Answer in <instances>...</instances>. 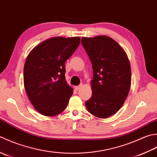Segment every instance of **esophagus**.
Returning <instances> with one entry per match:
<instances>
[{
	"label": "esophagus",
	"instance_id": "obj_1",
	"mask_svg": "<svg viewBox=\"0 0 157 157\" xmlns=\"http://www.w3.org/2000/svg\"><path fill=\"white\" fill-rule=\"evenodd\" d=\"M82 85H78V86H76L75 87V89L76 91H78V90H79V89H81V87H82Z\"/></svg>",
	"mask_w": 157,
	"mask_h": 157
}]
</instances>
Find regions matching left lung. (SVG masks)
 I'll return each instance as SVG.
<instances>
[{
  "label": "left lung",
  "instance_id": "1",
  "mask_svg": "<svg viewBox=\"0 0 157 157\" xmlns=\"http://www.w3.org/2000/svg\"><path fill=\"white\" fill-rule=\"evenodd\" d=\"M90 59L93 72L92 95L85 102L95 117L105 119L122 106L129 94L132 74L126 53L116 41L106 36L81 38Z\"/></svg>",
  "mask_w": 157,
  "mask_h": 157
}]
</instances>
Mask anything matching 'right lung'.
<instances>
[{
    "mask_svg": "<svg viewBox=\"0 0 157 157\" xmlns=\"http://www.w3.org/2000/svg\"><path fill=\"white\" fill-rule=\"evenodd\" d=\"M80 38L54 37L35 47L25 60L24 82L35 109L47 117L65 110L73 89L66 81L65 62L77 49Z\"/></svg>",
    "mask_w": 157,
    "mask_h": 157,
    "instance_id": "1",
    "label": "right lung"
}]
</instances>
